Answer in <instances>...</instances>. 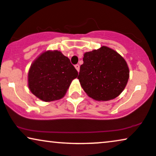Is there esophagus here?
I'll return each mask as SVG.
<instances>
[{"instance_id": "1", "label": "esophagus", "mask_w": 156, "mask_h": 156, "mask_svg": "<svg viewBox=\"0 0 156 156\" xmlns=\"http://www.w3.org/2000/svg\"><path fill=\"white\" fill-rule=\"evenodd\" d=\"M75 68H76V69L77 70H78V71H79V70H80V66L78 64H77V65H76V66H75Z\"/></svg>"}]
</instances>
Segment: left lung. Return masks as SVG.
I'll use <instances>...</instances> for the list:
<instances>
[{
    "label": "left lung",
    "instance_id": "obj_1",
    "mask_svg": "<svg viewBox=\"0 0 156 156\" xmlns=\"http://www.w3.org/2000/svg\"><path fill=\"white\" fill-rule=\"evenodd\" d=\"M83 60L78 79L88 96L96 101H109L123 91L129 71L119 53L102 46L84 53Z\"/></svg>",
    "mask_w": 156,
    "mask_h": 156
}]
</instances>
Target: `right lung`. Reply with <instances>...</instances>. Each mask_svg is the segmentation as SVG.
Segmentation results:
<instances>
[{"instance_id": "add662e5", "label": "right lung", "mask_w": 156, "mask_h": 156, "mask_svg": "<svg viewBox=\"0 0 156 156\" xmlns=\"http://www.w3.org/2000/svg\"><path fill=\"white\" fill-rule=\"evenodd\" d=\"M78 71L68 58L58 50L43 52L31 65L28 86L31 92L44 101L62 98Z\"/></svg>"}]
</instances>
